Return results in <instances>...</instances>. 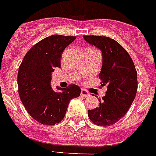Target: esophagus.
<instances>
[{
    "label": "esophagus",
    "mask_w": 156,
    "mask_h": 156,
    "mask_svg": "<svg viewBox=\"0 0 156 156\" xmlns=\"http://www.w3.org/2000/svg\"><path fill=\"white\" fill-rule=\"evenodd\" d=\"M80 95L83 96V97H89V96L90 95V94L89 91H87L85 89H82L81 90H80Z\"/></svg>",
    "instance_id": "esophagus-1"
}]
</instances>
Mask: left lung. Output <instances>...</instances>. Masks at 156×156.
Returning <instances> with one entry per match:
<instances>
[{
    "label": "left lung",
    "mask_w": 156,
    "mask_h": 156,
    "mask_svg": "<svg viewBox=\"0 0 156 156\" xmlns=\"http://www.w3.org/2000/svg\"><path fill=\"white\" fill-rule=\"evenodd\" d=\"M84 38L101 50L103 66L99 77L101 86H107L99 107L88 110V114L93 123L107 127L119 121L131 107L137 91V72L132 57L117 41L95 35H85Z\"/></svg>",
    "instance_id": "8db88e82"
}]
</instances>
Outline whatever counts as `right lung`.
<instances>
[{"label":"right lung","mask_w":156,"mask_h":156,"mask_svg":"<svg viewBox=\"0 0 156 156\" xmlns=\"http://www.w3.org/2000/svg\"><path fill=\"white\" fill-rule=\"evenodd\" d=\"M76 36L54 34L43 38L29 49L18 71L19 95L34 120L43 125H55L62 120L70 100L79 97L80 88L69 85L55 92L51 87V72L61 67L64 49Z\"/></svg>","instance_id":"1"}]
</instances>
